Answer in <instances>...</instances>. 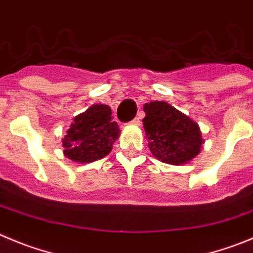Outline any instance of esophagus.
I'll use <instances>...</instances> for the list:
<instances>
[{"mask_svg": "<svg viewBox=\"0 0 253 253\" xmlns=\"http://www.w3.org/2000/svg\"><path fill=\"white\" fill-rule=\"evenodd\" d=\"M132 124L133 125H140L141 124V115H138V116H136V117H134L133 120H132Z\"/></svg>", "mask_w": 253, "mask_h": 253, "instance_id": "obj_1", "label": "esophagus"}]
</instances>
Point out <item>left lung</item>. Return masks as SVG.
<instances>
[{
    "mask_svg": "<svg viewBox=\"0 0 253 253\" xmlns=\"http://www.w3.org/2000/svg\"><path fill=\"white\" fill-rule=\"evenodd\" d=\"M142 120L148 147L160 161L182 165L200 153L204 140L200 127L165 101H153L143 106Z\"/></svg>",
    "mask_w": 253,
    "mask_h": 253,
    "instance_id": "1",
    "label": "left lung"
}]
</instances>
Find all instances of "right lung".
Wrapping results in <instances>:
<instances>
[{
    "label": "right lung",
    "mask_w": 253,
    "mask_h": 253,
    "mask_svg": "<svg viewBox=\"0 0 253 253\" xmlns=\"http://www.w3.org/2000/svg\"><path fill=\"white\" fill-rule=\"evenodd\" d=\"M119 125L112 121L107 105H93L76 116L62 138L63 153L67 159L88 164L110 153L119 138Z\"/></svg>",
    "instance_id": "obj_1"
}]
</instances>
